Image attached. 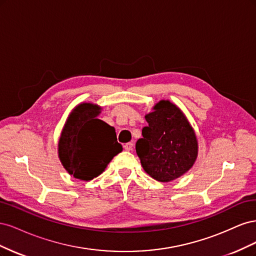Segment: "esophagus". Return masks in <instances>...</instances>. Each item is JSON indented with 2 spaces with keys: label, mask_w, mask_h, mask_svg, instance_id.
<instances>
[{
  "label": "esophagus",
  "mask_w": 256,
  "mask_h": 256,
  "mask_svg": "<svg viewBox=\"0 0 256 256\" xmlns=\"http://www.w3.org/2000/svg\"><path fill=\"white\" fill-rule=\"evenodd\" d=\"M124 148H125V150H127V152L132 150V148H134V144L131 143V142H129V143H126L125 145H124Z\"/></svg>",
  "instance_id": "esophagus-1"
}]
</instances>
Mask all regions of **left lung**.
Segmentation results:
<instances>
[{"label":"left lung","instance_id":"1","mask_svg":"<svg viewBox=\"0 0 256 256\" xmlns=\"http://www.w3.org/2000/svg\"><path fill=\"white\" fill-rule=\"evenodd\" d=\"M145 115L148 126L142 129L136 150L144 171L154 180L168 182L194 164L198 140L194 130L178 106L168 100L156 104Z\"/></svg>","mask_w":256,"mask_h":256}]
</instances>
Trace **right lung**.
Listing matches in <instances>:
<instances>
[{
	"label": "right lung",
	"instance_id": "right-lung-1",
	"mask_svg": "<svg viewBox=\"0 0 256 256\" xmlns=\"http://www.w3.org/2000/svg\"><path fill=\"white\" fill-rule=\"evenodd\" d=\"M102 108L83 102L69 114L58 141V158L66 171L88 182L102 174L122 150L115 129L97 118Z\"/></svg>",
	"mask_w": 256,
	"mask_h": 256
}]
</instances>
